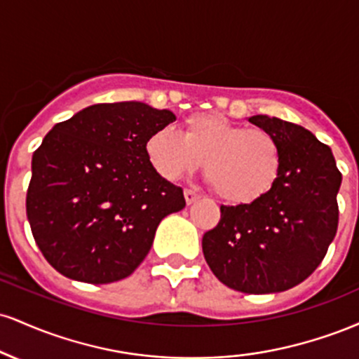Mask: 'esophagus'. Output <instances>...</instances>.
Instances as JSON below:
<instances>
[{"mask_svg": "<svg viewBox=\"0 0 359 359\" xmlns=\"http://www.w3.org/2000/svg\"><path fill=\"white\" fill-rule=\"evenodd\" d=\"M184 197H185V203H187V205H191V204L196 203V201L199 199L201 196L196 191H191V189H185Z\"/></svg>", "mask_w": 359, "mask_h": 359, "instance_id": "esophagus-1", "label": "esophagus"}]
</instances>
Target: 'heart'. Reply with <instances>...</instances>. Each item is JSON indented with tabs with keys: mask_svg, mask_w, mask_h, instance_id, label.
<instances>
[{
	"mask_svg": "<svg viewBox=\"0 0 359 359\" xmlns=\"http://www.w3.org/2000/svg\"><path fill=\"white\" fill-rule=\"evenodd\" d=\"M147 158L167 182L194 174L204 162L214 191L233 204H250L269 194L282 170L278 140L262 128L231 123L217 113H197L182 131L162 128L145 143Z\"/></svg>",
	"mask_w": 359,
	"mask_h": 359,
	"instance_id": "obj_1",
	"label": "heart"
}]
</instances>
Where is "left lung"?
Returning a JSON list of instances; mask_svg holds the SVG:
<instances>
[{"label":"left lung","mask_w":359,"mask_h":359,"mask_svg":"<svg viewBox=\"0 0 359 359\" xmlns=\"http://www.w3.org/2000/svg\"><path fill=\"white\" fill-rule=\"evenodd\" d=\"M250 123L278 140V180L255 203L221 205L219 222L203 236V251L224 285L275 294L299 285L324 259L337 231L343 175L331 148L306 128L266 114Z\"/></svg>","instance_id":"left-lung-1"}]
</instances>
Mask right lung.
Wrapping results in <instances>:
<instances>
[{
	"label": "right lung",
	"mask_w": 359,
	"mask_h": 359,
	"mask_svg": "<svg viewBox=\"0 0 359 359\" xmlns=\"http://www.w3.org/2000/svg\"><path fill=\"white\" fill-rule=\"evenodd\" d=\"M172 121V111L145 102H108L45 135L32 156L27 217L59 273L86 283L126 278L160 221L185 208L182 189L156 174L145 151L148 137Z\"/></svg>",
	"instance_id": "1"
}]
</instances>
